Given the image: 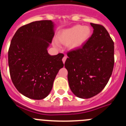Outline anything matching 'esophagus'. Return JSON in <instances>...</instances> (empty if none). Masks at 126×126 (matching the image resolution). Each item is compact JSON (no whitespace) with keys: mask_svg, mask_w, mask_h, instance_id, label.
Segmentation results:
<instances>
[{"mask_svg":"<svg viewBox=\"0 0 126 126\" xmlns=\"http://www.w3.org/2000/svg\"><path fill=\"white\" fill-rule=\"evenodd\" d=\"M66 59H67V56H66V55H65V56H64V57L62 58V61H63V62H64V63H65V61H66Z\"/></svg>","mask_w":126,"mask_h":126,"instance_id":"34e87169","label":"esophagus"}]
</instances>
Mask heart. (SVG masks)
I'll return each mask as SVG.
<instances>
[{
  "mask_svg": "<svg viewBox=\"0 0 126 126\" xmlns=\"http://www.w3.org/2000/svg\"><path fill=\"white\" fill-rule=\"evenodd\" d=\"M91 35V29L88 26L75 25L61 32L57 40L61 43L69 44L71 48H79L84 44Z\"/></svg>",
  "mask_w": 126,
  "mask_h": 126,
  "instance_id": "heart-1",
  "label": "heart"
}]
</instances>
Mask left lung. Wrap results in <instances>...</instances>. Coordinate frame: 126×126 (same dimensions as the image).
Here are the masks:
<instances>
[{
	"label": "left lung",
	"mask_w": 126,
	"mask_h": 126,
	"mask_svg": "<svg viewBox=\"0 0 126 126\" xmlns=\"http://www.w3.org/2000/svg\"><path fill=\"white\" fill-rule=\"evenodd\" d=\"M93 33L80 48L67 53L65 67L71 91L90 98L105 87L114 65V43L103 26L90 23Z\"/></svg>",
	"instance_id": "1"
}]
</instances>
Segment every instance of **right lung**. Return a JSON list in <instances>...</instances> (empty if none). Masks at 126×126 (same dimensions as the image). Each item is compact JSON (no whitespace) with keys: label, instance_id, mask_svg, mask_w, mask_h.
I'll list each match as a JSON object with an SVG mask.
<instances>
[{"label":"right lung","instance_id":"1","mask_svg":"<svg viewBox=\"0 0 126 126\" xmlns=\"http://www.w3.org/2000/svg\"><path fill=\"white\" fill-rule=\"evenodd\" d=\"M54 36L50 20L20 27L11 40L8 63L11 79L20 93L42 100L49 94L58 72L64 67V54L50 55L47 47Z\"/></svg>","mask_w":126,"mask_h":126}]
</instances>
